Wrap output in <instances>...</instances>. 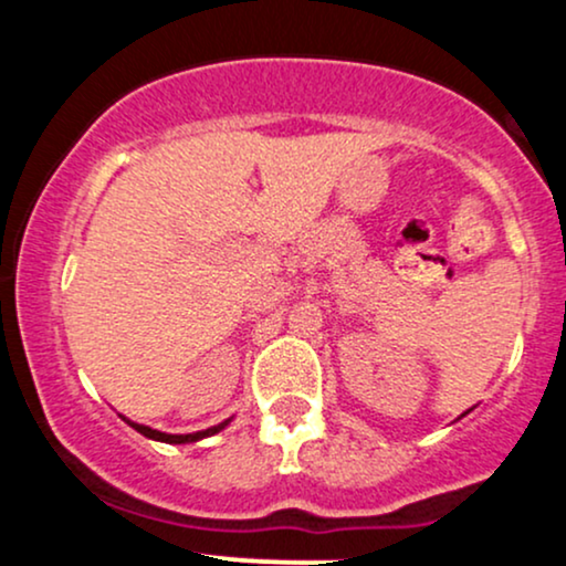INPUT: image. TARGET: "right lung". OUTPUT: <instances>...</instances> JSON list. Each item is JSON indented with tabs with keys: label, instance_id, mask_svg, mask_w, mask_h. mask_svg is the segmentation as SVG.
<instances>
[{
	"label": "right lung",
	"instance_id": "obj_1",
	"mask_svg": "<svg viewBox=\"0 0 566 566\" xmlns=\"http://www.w3.org/2000/svg\"><path fill=\"white\" fill-rule=\"evenodd\" d=\"M129 426H133L135 431H140L143 437H148V439L167 441V444H186V441H197V439L212 437V433H218L220 428H223V426H229V420H226V423H220V426H212V428H207V431H199V433H180V437H175V433H161V431H154V428H148V426H138V423H129Z\"/></svg>",
	"mask_w": 566,
	"mask_h": 566
}]
</instances>
